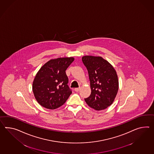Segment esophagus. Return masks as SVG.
Wrapping results in <instances>:
<instances>
[{
  "mask_svg": "<svg viewBox=\"0 0 154 154\" xmlns=\"http://www.w3.org/2000/svg\"><path fill=\"white\" fill-rule=\"evenodd\" d=\"M80 89H81L80 87L75 88V92H79V91L80 90Z\"/></svg>",
  "mask_w": 154,
  "mask_h": 154,
  "instance_id": "1",
  "label": "esophagus"
}]
</instances>
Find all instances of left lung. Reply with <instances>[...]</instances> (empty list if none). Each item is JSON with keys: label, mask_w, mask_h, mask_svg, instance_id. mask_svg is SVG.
Instances as JSON below:
<instances>
[{"label": "left lung", "mask_w": 154, "mask_h": 154, "mask_svg": "<svg viewBox=\"0 0 154 154\" xmlns=\"http://www.w3.org/2000/svg\"><path fill=\"white\" fill-rule=\"evenodd\" d=\"M82 60L88 72L91 89L85 101L96 111L107 109L112 104L119 90L116 70L101 57L85 56Z\"/></svg>", "instance_id": "8db88e82"}]
</instances>
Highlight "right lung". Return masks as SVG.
I'll return each mask as SVG.
<instances>
[{"label": "right lung", "mask_w": 154, "mask_h": 154, "mask_svg": "<svg viewBox=\"0 0 154 154\" xmlns=\"http://www.w3.org/2000/svg\"><path fill=\"white\" fill-rule=\"evenodd\" d=\"M74 60L73 57L52 59L40 68L32 85L34 97L39 105L54 109L67 101L72 91L67 85L66 71Z\"/></svg>", "instance_id": "1"}]
</instances>
